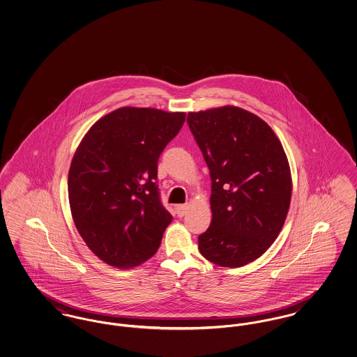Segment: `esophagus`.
<instances>
[{
    "label": "esophagus",
    "instance_id": "1",
    "mask_svg": "<svg viewBox=\"0 0 357 357\" xmlns=\"http://www.w3.org/2000/svg\"><path fill=\"white\" fill-rule=\"evenodd\" d=\"M188 210V204H176L175 206V213L178 217H183Z\"/></svg>",
    "mask_w": 357,
    "mask_h": 357
}]
</instances>
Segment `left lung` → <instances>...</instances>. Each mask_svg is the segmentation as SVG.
Here are the masks:
<instances>
[{"mask_svg": "<svg viewBox=\"0 0 357 357\" xmlns=\"http://www.w3.org/2000/svg\"><path fill=\"white\" fill-rule=\"evenodd\" d=\"M211 178L210 227L198 237L201 255L241 268L278 237L291 198L288 158L271 126L234 105L188 112Z\"/></svg>", "mask_w": 357, "mask_h": 357, "instance_id": "left-lung-1", "label": "left lung"}]
</instances>
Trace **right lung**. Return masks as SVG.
Listing matches in <instances>:
<instances>
[{
    "mask_svg": "<svg viewBox=\"0 0 357 357\" xmlns=\"http://www.w3.org/2000/svg\"><path fill=\"white\" fill-rule=\"evenodd\" d=\"M185 120V112L121 107L82 139L69 167V206L102 262L131 269L156 253L172 221L159 199L158 159Z\"/></svg>",
    "mask_w": 357,
    "mask_h": 357,
    "instance_id": "1",
    "label": "right lung"
}]
</instances>
